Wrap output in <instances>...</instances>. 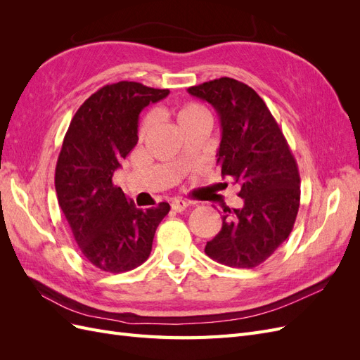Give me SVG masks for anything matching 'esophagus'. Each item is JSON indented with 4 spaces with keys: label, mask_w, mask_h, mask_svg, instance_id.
<instances>
[{
    "label": "esophagus",
    "mask_w": 360,
    "mask_h": 360,
    "mask_svg": "<svg viewBox=\"0 0 360 360\" xmlns=\"http://www.w3.org/2000/svg\"><path fill=\"white\" fill-rule=\"evenodd\" d=\"M186 207H188V202L184 200H172L171 201V210L177 212V213L183 212L184 209H186Z\"/></svg>",
    "instance_id": "esophagus-1"
}]
</instances>
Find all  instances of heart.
Here are the masks:
<instances>
[{"mask_svg":"<svg viewBox=\"0 0 360 360\" xmlns=\"http://www.w3.org/2000/svg\"><path fill=\"white\" fill-rule=\"evenodd\" d=\"M158 115H168L184 135L192 132V130L210 129V126H212L210 112L207 111V108H204L200 103H195V102L183 103L169 111H159ZM150 132H151L150 120H144L138 130L139 141H144L150 135Z\"/></svg>","mask_w":360,"mask_h":360,"instance_id":"heart-1","label":"heart"}]
</instances>
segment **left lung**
<instances>
[{
	"label": "left lung",
	"instance_id": "8db88e82",
	"mask_svg": "<svg viewBox=\"0 0 360 360\" xmlns=\"http://www.w3.org/2000/svg\"><path fill=\"white\" fill-rule=\"evenodd\" d=\"M219 115L217 163L240 186L242 209L224 207L222 228L205 254L228 267L259 266L287 240L300 204L296 159L264 101L246 84L219 78L188 89ZM226 184V183H225Z\"/></svg>",
	"mask_w": 360,
	"mask_h": 360
}]
</instances>
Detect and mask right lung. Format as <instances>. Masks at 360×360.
<instances>
[{"instance_id":"obj_1","label":"right lung","mask_w":360,"mask_h":360,"mask_svg":"<svg viewBox=\"0 0 360 360\" xmlns=\"http://www.w3.org/2000/svg\"><path fill=\"white\" fill-rule=\"evenodd\" d=\"M169 90L120 81L102 86L72 118L56 168V191L81 254L110 274L141 266L168 202L143 210L114 186L120 162L138 143L139 112Z\"/></svg>"}]
</instances>
